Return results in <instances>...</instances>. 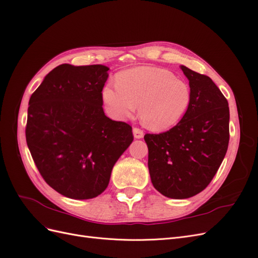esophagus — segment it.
I'll list each match as a JSON object with an SVG mask.
<instances>
[{
	"mask_svg": "<svg viewBox=\"0 0 258 258\" xmlns=\"http://www.w3.org/2000/svg\"><path fill=\"white\" fill-rule=\"evenodd\" d=\"M132 132H134V137L135 139H142L144 137V132L143 130L139 129V128H134V130H132Z\"/></svg>",
	"mask_w": 258,
	"mask_h": 258,
	"instance_id": "obj_1",
	"label": "esophagus"
}]
</instances>
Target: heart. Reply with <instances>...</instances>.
<instances>
[{
	"mask_svg": "<svg viewBox=\"0 0 258 258\" xmlns=\"http://www.w3.org/2000/svg\"><path fill=\"white\" fill-rule=\"evenodd\" d=\"M107 115L117 121L127 120L137 110L147 128L166 130L181 120L188 110L191 89L188 83L166 69L137 67L117 76L102 89Z\"/></svg>",
	"mask_w": 258,
	"mask_h": 258,
	"instance_id": "heart-1",
	"label": "heart"
}]
</instances>
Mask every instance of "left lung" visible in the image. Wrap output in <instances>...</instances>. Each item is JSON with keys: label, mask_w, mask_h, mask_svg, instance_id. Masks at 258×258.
Here are the masks:
<instances>
[{"label": "left lung", "mask_w": 258, "mask_h": 258, "mask_svg": "<svg viewBox=\"0 0 258 258\" xmlns=\"http://www.w3.org/2000/svg\"><path fill=\"white\" fill-rule=\"evenodd\" d=\"M191 101L179 122L159 135H145L148 170L163 196L186 199L204 190L225 157L229 142V107L214 82L181 66Z\"/></svg>", "instance_id": "8db88e82"}]
</instances>
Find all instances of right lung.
Here are the masks:
<instances>
[{"label": "right lung", "mask_w": 258, "mask_h": 258, "mask_svg": "<svg viewBox=\"0 0 258 258\" xmlns=\"http://www.w3.org/2000/svg\"><path fill=\"white\" fill-rule=\"evenodd\" d=\"M102 64H60L29 101L27 144L41 175L62 196L91 199L108 185L116 161L134 141L128 123L108 118Z\"/></svg>", "instance_id": "1"}]
</instances>
